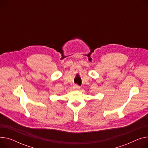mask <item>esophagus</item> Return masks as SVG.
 <instances>
[{
	"label": "esophagus",
	"instance_id": "obj_1",
	"mask_svg": "<svg viewBox=\"0 0 148 148\" xmlns=\"http://www.w3.org/2000/svg\"><path fill=\"white\" fill-rule=\"evenodd\" d=\"M73 87H74V89H80V86H79L77 85V84L74 85Z\"/></svg>",
	"mask_w": 148,
	"mask_h": 148
}]
</instances>
